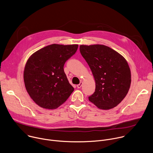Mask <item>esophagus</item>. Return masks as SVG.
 I'll use <instances>...</instances> for the list:
<instances>
[{
    "label": "esophagus",
    "mask_w": 153,
    "mask_h": 153,
    "mask_svg": "<svg viewBox=\"0 0 153 153\" xmlns=\"http://www.w3.org/2000/svg\"><path fill=\"white\" fill-rule=\"evenodd\" d=\"M82 82H80L79 84L77 85V88H81V86H82Z\"/></svg>",
    "instance_id": "obj_1"
}]
</instances>
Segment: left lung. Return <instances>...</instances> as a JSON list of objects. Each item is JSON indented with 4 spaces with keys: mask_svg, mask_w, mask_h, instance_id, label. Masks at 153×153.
Segmentation results:
<instances>
[{
    "mask_svg": "<svg viewBox=\"0 0 153 153\" xmlns=\"http://www.w3.org/2000/svg\"><path fill=\"white\" fill-rule=\"evenodd\" d=\"M80 52L92 71L95 92L89 100L101 110H110L126 96L131 85V71L126 59L103 45H80Z\"/></svg>",
    "mask_w": 153,
    "mask_h": 153,
    "instance_id": "left-lung-1",
    "label": "left lung"
}]
</instances>
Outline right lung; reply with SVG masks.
Listing matches in <instances>:
<instances>
[{"mask_svg":"<svg viewBox=\"0 0 153 153\" xmlns=\"http://www.w3.org/2000/svg\"><path fill=\"white\" fill-rule=\"evenodd\" d=\"M77 48L78 45L52 44L37 51L28 59L24 72L25 86L39 106L56 109L73 92L63 67Z\"/></svg>","mask_w":153,"mask_h":153,"instance_id":"obj_1","label":"right lung"}]
</instances>
